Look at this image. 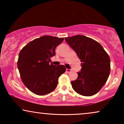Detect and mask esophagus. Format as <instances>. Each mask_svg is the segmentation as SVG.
Returning <instances> with one entry per match:
<instances>
[{"mask_svg": "<svg viewBox=\"0 0 124 124\" xmlns=\"http://www.w3.org/2000/svg\"><path fill=\"white\" fill-rule=\"evenodd\" d=\"M66 71L67 73H70V72L71 71V70L70 69H66Z\"/></svg>", "mask_w": 124, "mask_h": 124, "instance_id": "obj_1", "label": "esophagus"}]
</instances>
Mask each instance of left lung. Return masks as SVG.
<instances>
[{"label": "left lung", "instance_id": "left-lung-1", "mask_svg": "<svg viewBox=\"0 0 124 124\" xmlns=\"http://www.w3.org/2000/svg\"><path fill=\"white\" fill-rule=\"evenodd\" d=\"M82 62L81 72L71 81L74 90L84 96H92L105 84L110 71L109 55L96 40L81 35L65 38Z\"/></svg>", "mask_w": 124, "mask_h": 124}]
</instances>
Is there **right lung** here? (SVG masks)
I'll use <instances>...</instances> for the list:
<instances>
[{"mask_svg":"<svg viewBox=\"0 0 124 124\" xmlns=\"http://www.w3.org/2000/svg\"><path fill=\"white\" fill-rule=\"evenodd\" d=\"M63 38L45 35L30 42L19 54L18 68L26 87L39 95L47 94L57 86L58 78L66 71L63 65L50 64L55 48Z\"/></svg>","mask_w":124,"mask_h":124,"instance_id":"right-lung-1","label":"right lung"}]
</instances>
